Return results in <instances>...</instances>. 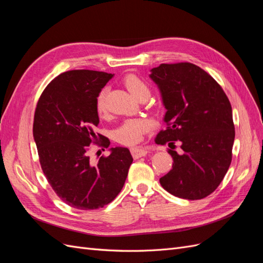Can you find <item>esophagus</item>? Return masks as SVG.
I'll return each mask as SVG.
<instances>
[{
	"instance_id": "obj_1",
	"label": "esophagus",
	"mask_w": 263,
	"mask_h": 263,
	"mask_svg": "<svg viewBox=\"0 0 263 263\" xmlns=\"http://www.w3.org/2000/svg\"><path fill=\"white\" fill-rule=\"evenodd\" d=\"M130 153H132V156L134 159H138L140 157H145L148 154V151L146 149L136 147V148H132Z\"/></svg>"
}]
</instances>
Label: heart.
Wrapping results in <instances>:
<instances>
[{
	"mask_svg": "<svg viewBox=\"0 0 263 263\" xmlns=\"http://www.w3.org/2000/svg\"><path fill=\"white\" fill-rule=\"evenodd\" d=\"M123 83L127 87L135 98L139 99L142 95H149L150 89L148 83L135 73H129L123 78ZM106 93L107 90L103 89L100 91L95 102V108L99 115H105L106 113ZM153 122L145 117H135L127 118L119 125L114 132L115 140L122 145L133 146L136 145L144 137L151 128H153Z\"/></svg>",
	"mask_w": 263,
	"mask_h": 263,
	"instance_id": "b5f03b06",
	"label": "heart"
}]
</instances>
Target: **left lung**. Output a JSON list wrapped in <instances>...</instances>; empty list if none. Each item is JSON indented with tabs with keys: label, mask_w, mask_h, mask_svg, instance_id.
Returning <instances> with one entry per match:
<instances>
[{
	"label": "left lung",
	"mask_w": 263,
	"mask_h": 263,
	"mask_svg": "<svg viewBox=\"0 0 263 263\" xmlns=\"http://www.w3.org/2000/svg\"><path fill=\"white\" fill-rule=\"evenodd\" d=\"M150 78L166 108V127L157 135L156 144H169L173 158L160 184L174 196L201 200L218 187L232 163V105L215 79L193 63H161ZM176 141L181 145L179 154L172 148Z\"/></svg>",
	"instance_id": "left-lung-1"
}]
</instances>
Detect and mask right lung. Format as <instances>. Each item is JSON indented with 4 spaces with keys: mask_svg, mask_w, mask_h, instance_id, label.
Returning a JSON list of instances; mask_svg holds the SVG:
<instances>
[{
    "mask_svg": "<svg viewBox=\"0 0 263 263\" xmlns=\"http://www.w3.org/2000/svg\"><path fill=\"white\" fill-rule=\"evenodd\" d=\"M113 76L93 70H70L55 77L39 98L33 134L45 177L60 200L73 209L98 210L121 192L133 162L129 150L112 148L98 163L90 145L107 148L108 138L95 133V102ZM102 139L97 142L98 138Z\"/></svg>",
    "mask_w": 263,
    "mask_h": 263,
    "instance_id": "1",
    "label": "right lung"
}]
</instances>
